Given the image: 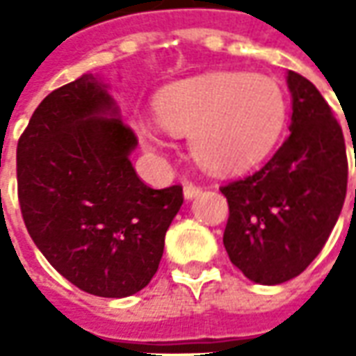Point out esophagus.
<instances>
[{
	"label": "esophagus",
	"mask_w": 356,
	"mask_h": 356,
	"mask_svg": "<svg viewBox=\"0 0 356 356\" xmlns=\"http://www.w3.org/2000/svg\"><path fill=\"white\" fill-rule=\"evenodd\" d=\"M183 194H185L186 200H193V198H196V196H200L202 188L196 185H185V188H183Z\"/></svg>",
	"instance_id": "esophagus-1"
}]
</instances>
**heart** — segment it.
Wrapping results in <instances>:
<instances>
[{"label":"heart","instance_id":"b5f03b06","mask_svg":"<svg viewBox=\"0 0 356 356\" xmlns=\"http://www.w3.org/2000/svg\"><path fill=\"white\" fill-rule=\"evenodd\" d=\"M156 122L191 135V152L213 173H240L263 162L280 140L288 118L282 86L263 74L213 72L177 81L154 97ZM143 140L165 147L162 128L135 120Z\"/></svg>","mask_w":356,"mask_h":356}]
</instances>
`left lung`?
<instances>
[{
	"mask_svg": "<svg viewBox=\"0 0 356 356\" xmlns=\"http://www.w3.org/2000/svg\"><path fill=\"white\" fill-rule=\"evenodd\" d=\"M290 135L254 175L221 188L223 244L234 267L263 286L305 270L336 227L347 193L343 131L311 81L288 70Z\"/></svg>",
	"mask_w": 356,
	"mask_h": 356,
	"instance_id": "left-lung-1",
	"label": "left lung"
}]
</instances>
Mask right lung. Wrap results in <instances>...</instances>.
I'll use <instances>...</instances> for the list:
<instances>
[{"label":"right lung","instance_id":"add662e5","mask_svg":"<svg viewBox=\"0 0 356 356\" xmlns=\"http://www.w3.org/2000/svg\"><path fill=\"white\" fill-rule=\"evenodd\" d=\"M135 148L101 74L47 95L17 147L30 236L66 280L99 298H127L152 280L183 206L179 185L156 191L137 177Z\"/></svg>","mask_w":356,"mask_h":356}]
</instances>
